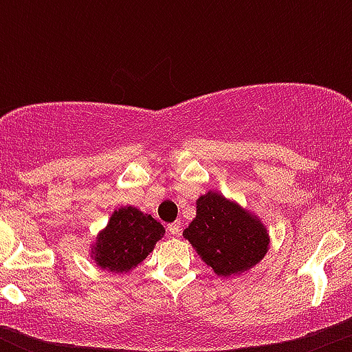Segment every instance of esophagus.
I'll use <instances>...</instances> for the list:
<instances>
[{
    "label": "esophagus",
    "instance_id": "obj_1",
    "mask_svg": "<svg viewBox=\"0 0 352 352\" xmlns=\"http://www.w3.org/2000/svg\"><path fill=\"white\" fill-rule=\"evenodd\" d=\"M168 232H170V235L179 236L180 232H182V225H180V221L170 223V225H168Z\"/></svg>",
    "mask_w": 352,
    "mask_h": 352
}]
</instances>
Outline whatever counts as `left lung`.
<instances>
[{
  "instance_id": "8db88e82",
  "label": "left lung",
  "mask_w": 352,
  "mask_h": 352,
  "mask_svg": "<svg viewBox=\"0 0 352 352\" xmlns=\"http://www.w3.org/2000/svg\"><path fill=\"white\" fill-rule=\"evenodd\" d=\"M184 239L216 274L225 278L254 267L269 245L262 223L218 192L197 199L196 218L184 230Z\"/></svg>"
}]
</instances>
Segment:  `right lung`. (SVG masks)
Returning <instances> with one entry per match:
<instances>
[{"label":"right lung","instance_id":"obj_1","mask_svg":"<svg viewBox=\"0 0 352 352\" xmlns=\"http://www.w3.org/2000/svg\"><path fill=\"white\" fill-rule=\"evenodd\" d=\"M165 233L162 223L143 214L133 206L120 208L110 216L100 233L94 255L97 264L110 272H127L143 262Z\"/></svg>","mask_w":352,"mask_h":352}]
</instances>
